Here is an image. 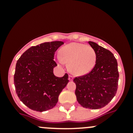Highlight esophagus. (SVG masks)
<instances>
[{
    "mask_svg": "<svg viewBox=\"0 0 133 133\" xmlns=\"http://www.w3.org/2000/svg\"><path fill=\"white\" fill-rule=\"evenodd\" d=\"M69 80H70V81H72V80H73V76H71V75H69Z\"/></svg>",
    "mask_w": 133,
    "mask_h": 133,
    "instance_id": "esophagus-1",
    "label": "esophagus"
}]
</instances>
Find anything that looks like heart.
Returning <instances> with one entry per match:
<instances>
[{"mask_svg": "<svg viewBox=\"0 0 133 133\" xmlns=\"http://www.w3.org/2000/svg\"><path fill=\"white\" fill-rule=\"evenodd\" d=\"M57 60L61 65L68 63L72 74L82 76L88 74L95 67L96 53L92 47L81 43L73 42L64 45L60 49Z\"/></svg>", "mask_w": 133, "mask_h": 133, "instance_id": "1", "label": "heart"}]
</instances>
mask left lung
<instances>
[{
    "label": "left lung",
    "instance_id": "left-lung-1",
    "mask_svg": "<svg viewBox=\"0 0 133 133\" xmlns=\"http://www.w3.org/2000/svg\"><path fill=\"white\" fill-rule=\"evenodd\" d=\"M88 42L96 53V64L90 73L74 78L75 95L83 108L98 109L108 105L116 95L118 63L110 51L93 42Z\"/></svg>",
    "mask_w": 133,
    "mask_h": 133
}]
</instances>
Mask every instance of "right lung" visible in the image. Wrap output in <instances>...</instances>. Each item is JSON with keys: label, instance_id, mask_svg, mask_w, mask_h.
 <instances>
[{"label": "right lung", "instance_id": "add662e5", "mask_svg": "<svg viewBox=\"0 0 133 133\" xmlns=\"http://www.w3.org/2000/svg\"><path fill=\"white\" fill-rule=\"evenodd\" d=\"M64 42H44L32 46L17 60L14 75L16 92L21 102L33 111L43 112L54 108L58 96L69 82L68 75L57 77L54 55Z\"/></svg>", "mask_w": 133, "mask_h": 133}]
</instances>
